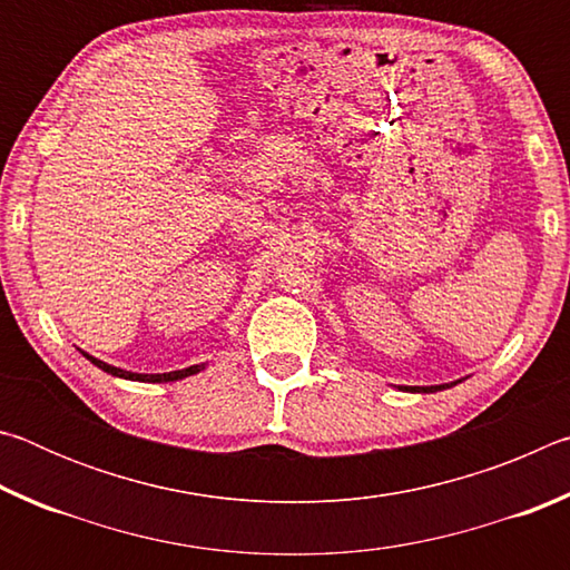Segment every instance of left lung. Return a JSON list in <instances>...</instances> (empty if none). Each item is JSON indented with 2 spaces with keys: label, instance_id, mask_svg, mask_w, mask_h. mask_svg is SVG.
Returning a JSON list of instances; mask_svg holds the SVG:
<instances>
[{
  "label": "left lung",
  "instance_id": "obj_1",
  "mask_svg": "<svg viewBox=\"0 0 570 570\" xmlns=\"http://www.w3.org/2000/svg\"><path fill=\"white\" fill-rule=\"evenodd\" d=\"M435 390H445V384H442V387H422V392H435Z\"/></svg>",
  "mask_w": 570,
  "mask_h": 570
}]
</instances>
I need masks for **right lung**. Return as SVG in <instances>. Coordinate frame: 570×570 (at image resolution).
<instances>
[{
	"label": "right lung",
	"instance_id": "add662e5",
	"mask_svg": "<svg viewBox=\"0 0 570 570\" xmlns=\"http://www.w3.org/2000/svg\"><path fill=\"white\" fill-rule=\"evenodd\" d=\"M85 356H88V360H90L92 364H98L100 370L115 374V377H122V380H138V382H173V380H183V377H188V374H196V372L200 370L198 364H193V366H186V370H176V372H163V374H138V372H125V370H118V366L105 364V362H100V360H95V356H90V354H85Z\"/></svg>",
	"mask_w": 570,
	"mask_h": 570
}]
</instances>
